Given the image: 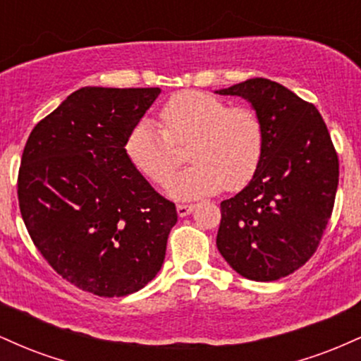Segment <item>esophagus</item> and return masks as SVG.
<instances>
[{"mask_svg":"<svg viewBox=\"0 0 361 361\" xmlns=\"http://www.w3.org/2000/svg\"><path fill=\"white\" fill-rule=\"evenodd\" d=\"M192 210H193L192 204H178L176 205V212L180 217H186V215L192 212Z\"/></svg>","mask_w":361,"mask_h":361,"instance_id":"obj_1","label":"esophagus"}]
</instances>
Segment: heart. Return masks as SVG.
I'll list each match as a JSON object with an SVG mask.
<instances>
[{
    "mask_svg": "<svg viewBox=\"0 0 361 361\" xmlns=\"http://www.w3.org/2000/svg\"><path fill=\"white\" fill-rule=\"evenodd\" d=\"M161 128L144 118L126 140L128 159L154 183H163L181 163L176 146L186 147L192 166L178 173L166 190L180 198L238 192L255 178L264 151V128L258 111L231 106L204 91H181L161 109Z\"/></svg>",
    "mask_w": 361,
    "mask_h": 361,
    "instance_id": "b5f03b06",
    "label": "heart"
}]
</instances>
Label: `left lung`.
I'll return each instance as SVG.
<instances>
[{
  "label": "left lung",
  "mask_w": 361,
  "mask_h": 361,
  "mask_svg": "<svg viewBox=\"0 0 361 361\" xmlns=\"http://www.w3.org/2000/svg\"><path fill=\"white\" fill-rule=\"evenodd\" d=\"M217 93L251 102L264 128L255 178L221 204L217 247L244 279H283L316 252L333 214L336 149L316 106L279 82L252 78Z\"/></svg>",
  "instance_id": "8db88e82"
}]
</instances>
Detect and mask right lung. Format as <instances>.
<instances>
[{
  "mask_svg": "<svg viewBox=\"0 0 361 361\" xmlns=\"http://www.w3.org/2000/svg\"><path fill=\"white\" fill-rule=\"evenodd\" d=\"M159 88L74 91L28 135L18 205L35 247L69 283L123 297L161 270L176 207L128 159L126 140Z\"/></svg>",
  "mask_w": 361,
  "mask_h": 361,
  "instance_id": "add662e5",
  "label": "right lung"
}]
</instances>
